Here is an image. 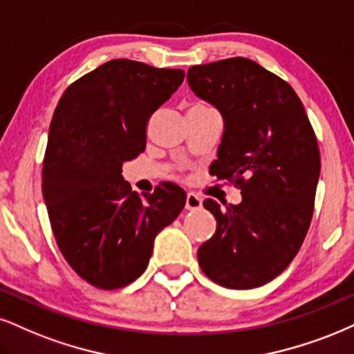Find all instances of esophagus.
<instances>
[{
    "label": "esophagus",
    "instance_id": "obj_1",
    "mask_svg": "<svg viewBox=\"0 0 354 354\" xmlns=\"http://www.w3.org/2000/svg\"><path fill=\"white\" fill-rule=\"evenodd\" d=\"M185 208L187 210H198V208H202V197L194 194V192H189L185 198Z\"/></svg>",
    "mask_w": 354,
    "mask_h": 354
}]
</instances>
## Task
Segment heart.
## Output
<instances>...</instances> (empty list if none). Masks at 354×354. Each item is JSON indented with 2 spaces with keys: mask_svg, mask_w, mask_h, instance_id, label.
I'll return each instance as SVG.
<instances>
[{
  "mask_svg": "<svg viewBox=\"0 0 354 354\" xmlns=\"http://www.w3.org/2000/svg\"><path fill=\"white\" fill-rule=\"evenodd\" d=\"M194 106H200V108H210V104H207V103H195Z\"/></svg>",
  "mask_w": 354,
  "mask_h": 354,
  "instance_id": "b5f03b06",
  "label": "heart"
}]
</instances>
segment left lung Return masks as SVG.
I'll return each instance as SVG.
<instances>
[{"label":"left lung","instance_id":"obj_1","mask_svg":"<svg viewBox=\"0 0 354 354\" xmlns=\"http://www.w3.org/2000/svg\"><path fill=\"white\" fill-rule=\"evenodd\" d=\"M187 80L225 120L210 174L243 197L223 210L203 202L216 231L198 248V264L220 286L254 289L292 263L310 228L320 177L315 131L294 88L250 59L195 65Z\"/></svg>","mask_w":354,"mask_h":354}]
</instances>
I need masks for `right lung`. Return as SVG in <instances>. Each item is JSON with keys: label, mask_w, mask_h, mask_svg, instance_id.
Instances as JSON below:
<instances>
[{"label": "right lung", "mask_w": 354, "mask_h": 354, "mask_svg": "<svg viewBox=\"0 0 354 354\" xmlns=\"http://www.w3.org/2000/svg\"><path fill=\"white\" fill-rule=\"evenodd\" d=\"M180 68L115 59L85 73L60 97L42 167V195L68 266L90 286L124 287L149 264L154 238L185 207L170 182L139 195L123 162L146 149L147 123L184 82Z\"/></svg>", "instance_id": "1"}]
</instances>
